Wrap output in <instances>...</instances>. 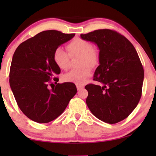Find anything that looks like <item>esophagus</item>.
<instances>
[{
	"label": "esophagus",
	"instance_id": "1",
	"mask_svg": "<svg viewBox=\"0 0 156 156\" xmlns=\"http://www.w3.org/2000/svg\"><path fill=\"white\" fill-rule=\"evenodd\" d=\"M83 88H84V86H82V85H80V84L76 85V89H77L78 91L81 90V89H82Z\"/></svg>",
	"mask_w": 156,
	"mask_h": 156
}]
</instances>
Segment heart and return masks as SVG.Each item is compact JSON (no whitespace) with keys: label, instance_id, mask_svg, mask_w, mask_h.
<instances>
[{"label":"heart","instance_id":"obj_1","mask_svg":"<svg viewBox=\"0 0 156 156\" xmlns=\"http://www.w3.org/2000/svg\"><path fill=\"white\" fill-rule=\"evenodd\" d=\"M67 49L68 53L61 48L55 49L53 52V61L57 67L65 70L69 67L70 57H80L78 66L82 67L67 72L63 76V80L66 82L82 84L91 74L89 67L94 68L99 65V49L82 38H74L67 44Z\"/></svg>","mask_w":156,"mask_h":156}]
</instances>
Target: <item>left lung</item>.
Listing matches in <instances>:
<instances>
[{
  "instance_id": "left-lung-1",
  "label": "left lung",
  "mask_w": 156,
  "mask_h": 156,
  "mask_svg": "<svg viewBox=\"0 0 156 156\" xmlns=\"http://www.w3.org/2000/svg\"><path fill=\"white\" fill-rule=\"evenodd\" d=\"M81 37L94 42L100 50L94 80L103 86L86 85L87 106L104 122H120L135 109L141 97L144 71L138 53L126 37L112 30H97Z\"/></svg>"
}]
</instances>
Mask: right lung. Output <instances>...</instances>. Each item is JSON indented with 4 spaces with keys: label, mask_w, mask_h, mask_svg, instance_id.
Segmentation results:
<instances>
[{
    "label": "right lung",
    "mask_w": 156,
    "mask_h": 156,
    "mask_svg": "<svg viewBox=\"0 0 156 156\" xmlns=\"http://www.w3.org/2000/svg\"><path fill=\"white\" fill-rule=\"evenodd\" d=\"M74 35L53 30L42 31L15 51L9 74L10 88L22 112L35 122L45 123L57 119L77 91L73 83H57L59 79L55 75L60 73V69L52 57L55 49Z\"/></svg>",
    "instance_id": "right-lung-1"
}]
</instances>
